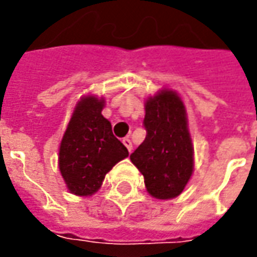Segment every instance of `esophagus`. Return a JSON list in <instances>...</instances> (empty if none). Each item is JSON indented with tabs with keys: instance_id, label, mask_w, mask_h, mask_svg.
I'll return each mask as SVG.
<instances>
[{
	"instance_id": "1",
	"label": "esophagus",
	"mask_w": 257,
	"mask_h": 257,
	"mask_svg": "<svg viewBox=\"0 0 257 257\" xmlns=\"http://www.w3.org/2000/svg\"><path fill=\"white\" fill-rule=\"evenodd\" d=\"M122 143L125 145V147L128 149L129 153H132V142H131V139H129V138H125V139L122 140Z\"/></svg>"
}]
</instances>
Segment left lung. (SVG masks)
I'll use <instances>...</instances> for the list:
<instances>
[{"label":"left lung","instance_id":"left-lung-1","mask_svg":"<svg viewBox=\"0 0 257 257\" xmlns=\"http://www.w3.org/2000/svg\"><path fill=\"white\" fill-rule=\"evenodd\" d=\"M146 139L131 154V161L145 176L147 193L171 199L189 183L194 171V147L187 112L180 96L160 90L146 100Z\"/></svg>","mask_w":257,"mask_h":257}]
</instances>
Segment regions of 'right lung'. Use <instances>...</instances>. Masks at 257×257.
I'll use <instances>...</instances> for the list:
<instances>
[{"instance_id":"add662e5","label":"right lung","mask_w":257,"mask_h":257,"mask_svg":"<svg viewBox=\"0 0 257 257\" xmlns=\"http://www.w3.org/2000/svg\"><path fill=\"white\" fill-rule=\"evenodd\" d=\"M104 99L88 95L74 108L59 147V169L70 193L88 197L100 189L107 172L129 156L101 115Z\"/></svg>"}]
</instances>
